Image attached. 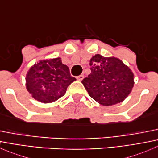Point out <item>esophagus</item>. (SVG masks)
<instances>
[{"label": "esophagus", "instance_id": "esophagus-1", "mask_svg": "<svg viewBox=\"0 0 158 158\" xmlns=\"http://www.w3.org/2000/svg\"><path fill=\"white\" fill-rule=\"evenodd\" d=\"M83 78H84L83 75H80V76H77V78H76V79H77L78 81H82V79H83Z\"/></svg>", "mask_w": 158, "mask_h": 158}]
</instances>
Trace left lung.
Returning a JSON list of instances; mask_svg holds the SVG:
<instances>
[{"mask_svg":"<svg viewBox=\"0 0 158 158\" xmlns=\"http://www.w3.org/2000/svg\"><path fill=\"white\" fill-rule=\"evenodd\" d=\"M91 73L82 81L89 95L105 106L123 102L134 87V73L120 59L95 54L90 60Z\"/></svg>","mask_w":158,"mask_h":158,"instance_id":"obj_1","label":"left lung"}]
</instances>
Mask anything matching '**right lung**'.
Listing matches in <instances>:
<instances>
[{"label":"right lung","mask_w":158,"mask_h":158,"mask_svg":"<svg viewBox=\"0 0 158 158\" xmlns=\"http://www.w3.org/2000/svg\"><path fill=\"white\" fill-rule=\"evenodd\" d=\"M75 80L60 57L41 60L27 71L26 88L34 99L47 104L63 96L67 87Z\"/></svg>","instance_id":"obj_1"}]
</instances>
